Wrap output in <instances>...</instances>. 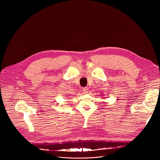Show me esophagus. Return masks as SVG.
Here are the masks:
<instances>
[{
    "mask_svg": "<svg viewBox=\"0 0 160 160\" xmlns=\"http://www.w3.org/2000/svg\"><path fill=\"white\" fill-rule=\"evenodd\" d=\"M88 87H84V88H83L82 90H83V93H85V94L87 93V92H88Z\"/></svg>",
    "mask_w": 160,
    "mask_h": 160,
    "instance_id": "1",
    "label": "esophagus"
}]
</instances>
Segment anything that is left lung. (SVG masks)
I'll return each mask as SVG.
<instances>
[{
	"mask_svg": "<svg viewBox=\"0 0 160 160\" xmlns=\"http://www.w3.org/2000/svg\"><path fill=\"white\" fill-rule=\"evenodd\" d=\"M102 96H103V95H102Z\"/></svg>",
	"mask_w": 160,
	"mask_h": 160,
	"instance_id": "1",
	"label": "left lung"
}]
</instances>
